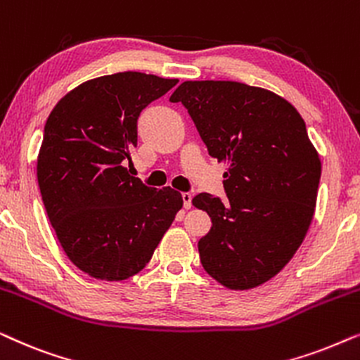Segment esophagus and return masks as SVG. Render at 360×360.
I'll list each match as a JSON object with an SVG mask.
<instances>
[{
    "label": "esophagus",
    "mask_w": 360,
    "mask_h": 360,
    "mask_svg": "<svg viewBox=\"0 0 360 360\" xmlns=\"http://www.w3.org/2000/svg\"><path fill=\"white\" fill-rule=\"evenodd\" d=\"M181 200H184V208L190 210L191 208V193H181Z\"/></svg>",
    "instance_id": "34e87169"
}]
</instances>
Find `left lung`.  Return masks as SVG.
Wrapping results in <instances>:
<instances>
[{
	"mask_svg": "<svg viewBox=\"0 0 360 360\" xmlns=\"http://www.w3.org/2000/svg\"><path fill=\"white\" fill-rule=\"evenodd\" d=\"M193 120L208 154L228 162V201L191 203L211 218L198 240L203 269L231 290L255 288L290 262L311 224L321 160L285 98L239 82H184L170 96Z\"/></svg>",
	"mask_w": 360,
	"mask_h": 360,
	"instance_id": "8db88e82",
	"label": "left lung"
}]
</instances>
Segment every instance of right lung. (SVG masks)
<instances>
[{"instance_id": "1", "label": "right lung", "mask_w": 360, "mask_h": 360, "mask_svg": "<svg viewBox=\"0 0 360 360\" xmlns=\"http://www.w3.org/2000/svg\"><path fill=\"white\" fill-rule=\"evenodd\" d=\"M176 78L121 72L68 91L47 117L37 181L67 257L93 278L139 274L184 206L170 186L150 188L127 174L142 110Z\"/></svg>"}]
</instances>
